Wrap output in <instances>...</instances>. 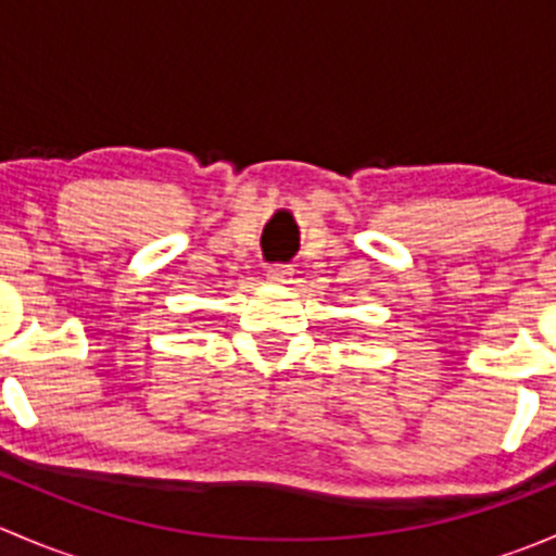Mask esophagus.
<instances>
[{
	"label": "esophagus",
	"mask_w": 556,
	"mask_h": 556,
	"mask_svg": "<svg viewBox=\"0 0 556 556\" xmlns=\"http://www.w3.org/2000/svg\"><path fill=\"white\" fill-rule=\"evenodd\" d=\"M266 279L271 285H290V279H293V268H290V266H268L266 268Z\"/></svg>",
	"instance_id": "34e87169"
}]
</instances>
